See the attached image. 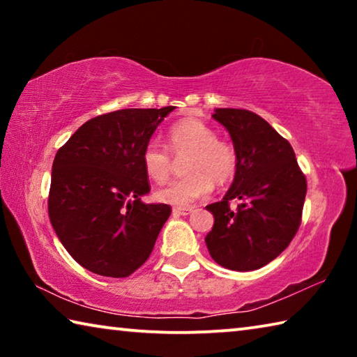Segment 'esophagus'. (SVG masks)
Returning a JSON list of instances; mask_svg holds the SVG:
<instances>
[{"label": "esophagus", "instance_id": "obj_1", "mask_svg": "<svg viewBox=\"0 0 357 357\" xmlns=\"http://www.w3.org/2000/svg\"><path fill=\"white\" fill-rule=\"evenodd\" d=\"M192 208H173V214H176V215H187V214H190L192 213Z\"/></svg>", "mask_w": 357, "mask_h": 357}]
</instances>
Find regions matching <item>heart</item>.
Masks as SVG:
<instances>
[{"instance_id": "heart-1", "label": "heart", "mask_w": 357, "mask_h": 357, "mask_svg": "<svg viewBox=\"0 0 357 357\" xmlns=\"http://www.w3.org/2000/svg\"><path fill=\"white\" fill-rule=\"evenodd\" d=\"M168 149L174 155L189 153L184 164L187 173L183 179L155 192L157 200L187 208L200 198L208 197L214 183L225 184L236 173L238 155L231 143L217 138L215 130L198 119L179 121L168 130ZM144 173L165 183L172 173V157L157 142H148L143 148Z\"/></svg>"}]
</instances>
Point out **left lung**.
Instances as JSON below:
<instances>
[{
  "mask_svg": "<svg viewBox=\"0 0 357 357\" xmlns=\"http://www.w3.org/2000/svg\"><path fill=\"white\" fill-rule=\"evenodd\" d=\"M213 118L231 137L238 167L222 202L206 206L214 227L204 241L223 268L255 271L291 243L301 225L307 181L291 144L257 113L215 108ZM231 199L240 202L236 210L229 208Z\"/></svg>",
  "mask_w": 357,
  "mask_h": 357,
  "instance_id": "8db88e82",
  "label": "left lung"
}]
</instances>
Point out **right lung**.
<instances>
[{"label": "right lung", "mask_w": 357, "mask_h": 357, "mask_svg": "<svg viewBox=\"0 0 357 357\" xmlns=\"http://www.w3.org/2000/svg\"><path fill=\"white\" fill-rule=\"evenodd\" d=\"M174 108L100 114L58 149L48 215L64 249L84 269L118 279L149 258L172 208L142 202L151 190L142 154Z\"/></svg>", "instance_id": "1"}]
</instances>
